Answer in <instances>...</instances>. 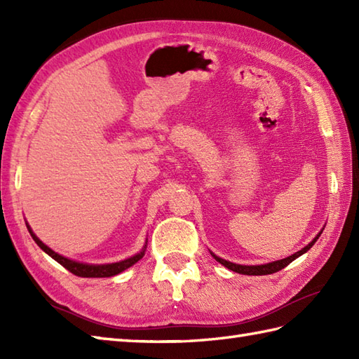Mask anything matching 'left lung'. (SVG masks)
Returning a JSON list of instances; mask_svg holds the SVG:
<instances>
[{
  "mask_svg": "<svg viewBox=\"0 0 359 359\" xmlns=\"http://www.w3.org/2000/svg\"><path fill=\"white\" fill-rule=\"evenodd\" d=\"M323 230H324V228H323ZM323 230L315 236V239L311 241V242L309 243V245H306V247H304V248L299 250V251H296L294 255L288 256V257H285V259H280V261L269 262V264H261V265H241V264H234V262H230V261H225V259L216 256L215 253H211V251H210V253H211L212 257L216 259L217 262H220L224 266H226L228 270L236 271V273H239V274H248V276H262V274H271V273H276V271H279V270H282V269H285V266H287L288 264H292V262L294 261V259L302 256L304 253H307V251L315 245V242L318 241L319 236H321Z\"/></svg>",
  "mask_w": 359,
  "mask_h": 359,
  "instance_id": "1",
  "label": "left lung"
}]
</instances>
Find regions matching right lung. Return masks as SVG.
<instances>
[{
  "label": "right lung",
  "instance_id": "add662e5",
  "mask_svg": "<svg viewBox=\"0 0 359 359\" xmlns=\"http://www.w3.org/2000/svg\"><path fill=\"white\" fill-rule=\"evenodd\" d=\"M27 230L32 236V239L36 242V245L40 247L44 253H48L52 259H55V261L63 265L66 270H69L71 273L77 274L80 278H111V276H116V274L125 271L129 266H133L135 262H139L140 259L144 256V251H147V245H148V239L144 242V245L142 248V251L139 253L123 259V261H118V262H112V264H85V262H79V261H72V259H67L62 255H58L53 251L52 248H49L46 243H43L40 239L36 238V234L32 231V228L29 226V224H26Z\"/></svg>",
  "mask_w": 359,
  "mask_h": 359
}]
</instances>
